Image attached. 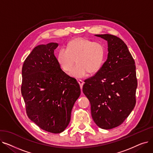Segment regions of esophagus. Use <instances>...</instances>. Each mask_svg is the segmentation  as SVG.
I'll use <instances>...</instances> for the list:
<instances>
[{
    "mask_svg": "<svg viewBox=\"0 0 153 153\" xmlns=\"http://www.w3.org/2000/svg\"><path fill=\"white\" fill-rule=\"evenodd\" d=\"M78 83L79 84L80 87H81V91H82V86H83V85H84V82H83L82 81H81V80H79V81H78Z\"/></svg>",
    "mask_w": 153,
    "mask_h": 153,
    "instance_id": "obj_1",
    "label": "esophagus"
}]
</instances>
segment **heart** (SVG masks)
<instances>
[{"label": "heart", "instance_id": "heart-1", "mask_svg": "<svg viewBox=\"0 0 153 153\" xmlns=\"http://www.w3.org/2000/svg\"><path fill=\"white\" fill-rule=\"evenodd\" d=\"M105 58L104 46L85 38H76L70 41L67 50L62 48L58 53L57 60L61 68L69 72L76 63L77 65L70 72V76L80 79L88 72L95 74L100 70Z\"/></svg>", "mask_w": 153, "mask_h": 153}]
</instances>
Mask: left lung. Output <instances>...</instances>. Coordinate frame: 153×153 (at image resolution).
I'll list each match as a JSON object with an SVG mask.
<instances>
[{
	"mask_svg": "<svg viewBox=\"0 0 153 153\" xmlns=\"http://www.w3.org/2000/svg\"><path fill=\"white\" fill-rule=\"evenodd\" d=\"M95 36L107 41V59L97 73L84 81L82 91L90 101L95 124L109 130L121 125L135 106L136 66L123 40L109 34Z\"/></svg>",
	"mask_w": 153,
	"mask_h": 153,
	"instance_id": "8db88e82",
	"label": "left lung"
}]
</instances>
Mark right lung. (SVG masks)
<instances>
[{"mask_svg":"<svg viewBox=\"0 0 153 153\" xmlns=\"http://www.w3.org/2000/svg\"><path fill=\"white\" fill-rule=\"evenodd\" d=\"M58 43L36 46L22 67V95L28 118L42 130L60 133L66 129L81 95L76 79L61 68L54 54Z\"/></svg>","mask_w":153,"mask_h":153,"instance_id":"add662e5","label":"right lung"}]
</instances>
